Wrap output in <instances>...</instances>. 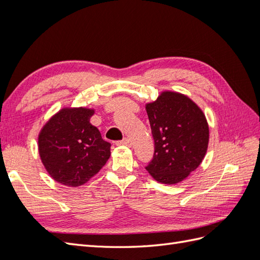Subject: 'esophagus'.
<instances>
[{
    "label": "esophagus",
    "mask_w": 260,
    "mask_h": 260,
    "mask_svg": "<svg viewBox=\"0 0 260 260\" xmlns=\"http://www.w3.org/2000/svg\"><path fill=\"white\" fill-rule=\"evenodd\" d=\"M116 144L117 145H127V146H130L131 145V141L128 138H124L123 140L118 141V142H116Z\"/></svg>",
    "instance_id": "1"
}]
</instances>
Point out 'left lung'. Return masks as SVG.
Here are the masks:
<instances>
[{
    "label": "left lung",
    "mask_w": 260,
    "mask_h": 260,
    "mask_svg": "<svg viewBox=\"0 0 260 260\" xmlns=\"http://www.w3.org/2000/svg\"><path fill=\"white\" fill-rule=\"evenodd\" d=\"M145 108L155 144L145 169L160 183H179L205 157L209 141L206 117L191 99L171 91L161 92Z\"/></svg>",
    "instance_id": "1"
}]
</instances>
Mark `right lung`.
<instances>
[{"label":"right lung","instance_id":"add662e5","mask_svg":"<svg viewBox=\"0 0 260 260\" xmlns=\"http://www.w3.org/2000/svg\"><path fill=\"white\" fill-rule=\"evenodd\" d=\"M94 109L62 108L39 133L42 164L58 183L80 186L95 176L111 156V143L90 123Z\"/></svg>","mask_w":260,"mask_h":260}]
</instances>
